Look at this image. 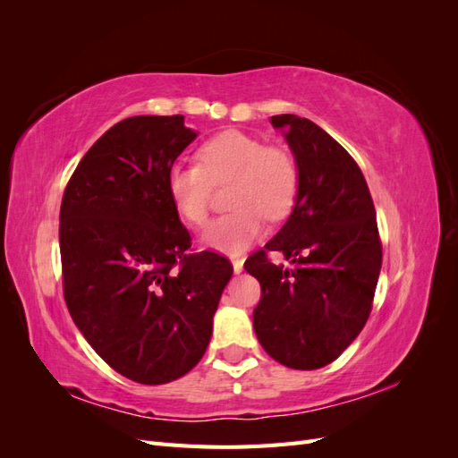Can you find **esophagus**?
<instances>
[{
  "mask_svg": "<svg viewBox=\"0 0 458 458\" xmlns=\"http://www.w3.org/2000/svg\"><path fill=\"white\" fill-rule=\"evenodd\" d=\"M244 269V259L242 258H233V271L241 273Z\"/></svg>",
  "mask_w": 458,
  "mask_h": 458,
  "instance_id": "34e87169",
  "label": "esophagus"
}]
</instances>
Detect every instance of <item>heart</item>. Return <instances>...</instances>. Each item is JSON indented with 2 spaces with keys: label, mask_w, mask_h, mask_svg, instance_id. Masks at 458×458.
<instances>
[{
  "label": "heart",
  "mask_w": 458,
  "mask_h": 458,
  "mask_svg": "<svg viewBox=\"0 0 458 458\" xmlns=\"http://www.w3.org/2000/svg\"><path fill=\"white\" fill-rule=\"evenodd\" d=\"M197 160L170 165L165 195L179 217L199 227L210 210L212 183L233 177V210L212 219L202 231V242L212 250L239 254L261 237L266 217L279 221L293 212L300 168L288 150L267 147L250 133L227 130L202 143Z\"/></svg>",
  "instance_id": "1"
}]
</instances>
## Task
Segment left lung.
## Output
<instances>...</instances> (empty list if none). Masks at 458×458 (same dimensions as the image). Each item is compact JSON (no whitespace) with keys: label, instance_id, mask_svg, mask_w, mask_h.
<instances>
[{"label":"left lung","instance_id":"obj_1","mask_svg":"<svg viewBox=\"0 0 458 458\" xmlns=\"http://www.w3.org/2000/svg\"><path fill=\"white\" fill-rule=\"evenodd\" d=\"M300 168V192L284 227L244 261L259 281L256 336L275 361L321 369L363 330L382 267L377 212L361 168L308 118L271 116ZM283 251L288 267H275Z\"/></svg>","mask_w":458,"mask_h":458}]
</instances>
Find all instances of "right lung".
<instances>
[{
  "instance_id": "1",
  "label": "right lung",
  "mask_w": 458,
  "mask_h": 458,
  "mask_svg": "<svg viewBox=\"0 0 458 458\" xmlns=\"http://www.w3.org/2000/svg\"><path fill=\"white\" fill-rule=\"evenodd\" d=\"M183 116H131L105 131L68 179L59 244L66 308L103 361L157 386L195 367L233 275L191 234L165 172L195 140Z\"/></svg>"
}]
</instances>
